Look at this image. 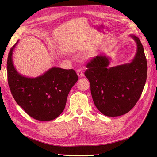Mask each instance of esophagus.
Listing matches in <instances>:
<instances>
[{"instance_id":"esophagus-1","label":"esophagus","mask_w":157,"mask_h":157,"mask_svg":"<svg viewBox=\"0 0 157 157\" xmlns=\"http://www.w3.org/2000/svg\"><path fill=\"white\" fill-rule=\"evenodd\" d=\"M77 75H78V76L79 77H82V76L84 75L83 72L82 71V70L80 69H78L77 70Z\"/></svg>"}]
</instances>
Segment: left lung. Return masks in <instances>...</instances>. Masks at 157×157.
Wrapping results in <instances>:
<instances>
[{
  "label": "left lung",
  "instance_id": "1",
  "mask_svg": "<svg viewBox=\"0 0 157 157\" xmlns=\"http://www.w3.org/2000/svg\"><path fill=\"white\" fill-rule=\"evenodd\" d=\"M137 50L130 63L108 67L110 58L94 57L86 64L84 73L90 84L94 103L107 117H118L129 112L140 99L145 86L147 63L140 40L130 35Z\"/></svg>",
  "mask_w": 157,
  "mask_h": 157
}]
</instances>
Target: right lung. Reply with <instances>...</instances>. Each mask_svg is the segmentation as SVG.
Instances as JSON below:
<instances>
[{
	"instance_id": "1",
	"label": "right lung",
	"mask_w": 157,
	"mask_h": 157,
	"mask_svg": "<svg viewBox=\"0 0 157 157\" xmlns=\"http://www.w3.org/2000/svg\"><path fill=\"white\" fill-rule=\"evenodd\" d=\"M18 41L10 49L7 60L8 81L12 96L32 118L40 121L54 120L63 111L78 76L73 69L59 67H52L35 78L23 76L16 71L12 60Z\"/></svg>"
}]
</instances>
